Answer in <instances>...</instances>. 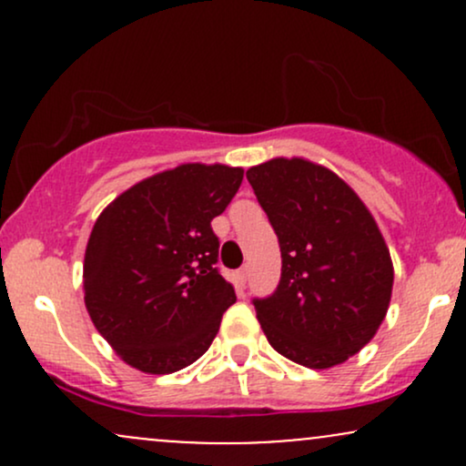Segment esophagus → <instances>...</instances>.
<instances>
[{
  "label": "esophagus",
  "mask_w": 466,
  "mask_h": 466,
  "mask_svg": "<svg viewBox=\"0 0 466 466\" xmlns=\"http://www.w3.org/2000/svg\"><path fill=\"white\" fill-rule=\"evenodd\" d=\"M248 274H249L248 267H240V269L237 271V280H238V285H240V287H243L245 282H248Z\"/></svg>",
  "instance_id": "34e87169"
}]
</instances>
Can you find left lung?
<instances>
[{"label": "left lung", "mask_w": 466, "mask_h": 466, "mask_svg": "<svg viewBox=\"0 0 466 466\" xmlns=\"http://www.w3.org/2000/svg\"><path fill=\"white\" fill-rule=\"evenodd\" d=\"M248 181L280 243L274 296L254 300L260 329L287 360L324 370L377 335L394 267L381 229L339 175L304 157L251 166Z\"/></svg>", "instance_id": "1"}]
</instances>
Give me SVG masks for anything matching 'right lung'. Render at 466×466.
Wrapping results in <instances>:
<instances>
[{
    "label": "right lung",
    "mask_w": 466,
    "mask_h": 466,
    "mask_svg": "<svg viewBox=\"0 0 466 466\" xmlns=\"http://www.w3.org/2000/svg\"><path fill=\"white\" fill-rule=\"evenodd\" d=\"M243 168L179 164L137 181L96 218L83 263L85 307L122 361L170 374L210 349L234 287L217 271L210 221Z\"/></svg>",
    "instance_id": "add662e5"
}]
</instances>
